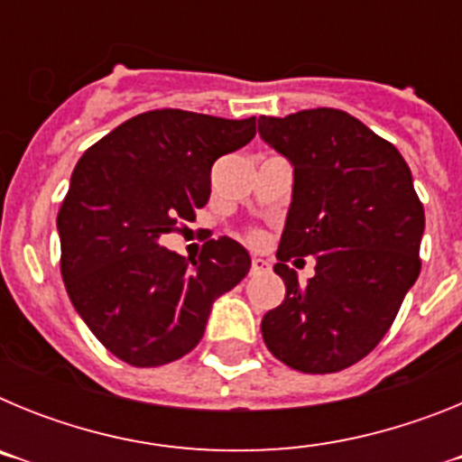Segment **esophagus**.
Instances as JSON below:
<instances>
[{"instance_id": "esophagus-1", "label": "esophagus", "mask_w": 462, "mask_h": 462, "mask_svg": "<svg viewBox=\"0 0 462 462\" xmlns=\"http://www.w3.org/2000/svg\"><path fill=\"white\" fill-rule=\"evenodd\" d=\"M271 271V263H268L266 259H261V256H254V259H252V273H268Z\"/></svg>"}]
</instances>
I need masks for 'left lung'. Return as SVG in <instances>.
Returning <instances> with one entry per match:
<instances>
[{
	"instance_id": "1",
	"label": "left lung",
	"mask_w": 462,
	"mask_h": 462,
	"mask_svg": "<svg viewBox=\"0 0 462 462\" xmlns=\"http://www.w3.org/2000/svg\"><path fill=\"white\" fill-rule=\"evenodd\" d=\"M261 138L291 162L293 191L273 271L287 296L261 321L275 358L308 374L368 356L421 271L426 215L393 143L337 108L259 117ZM318 259L305 288L286 266Z\"/></svg>"
}]
</instances>
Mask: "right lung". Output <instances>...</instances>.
I'll return each mask as SVG.
<instances>
[{"instance_id":"add662e5","label":"right lung","mask_w":462,"mask_h":462,"mask_svg":"<svg viewBox=\"0 0 462 462\" xmlns=\"http://www.w3.org/2000/svg\"><path fill=\"white\" fill-rule=\"evenodd\" d=\"M256 134V120L148 110L76 164L57 215L62 280L76 312L120 361L157 368L199 345L212 303L250 273L243 245L208 240L199 259L159 245L210 199V169Z\"/></svg>"}]
</instances>
